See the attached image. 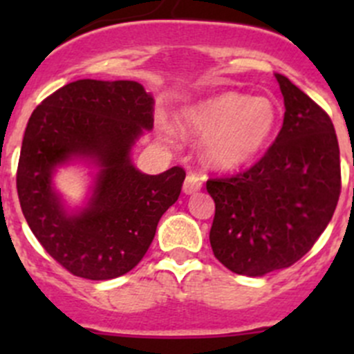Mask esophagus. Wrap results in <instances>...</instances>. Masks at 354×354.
Here are the masks:
<instances>
[{
  "label": "esophagus",
  "instance_id": "obj_1",
  "mask_svg": "<svg viewBox=\"0 0 354 354\" xmlns=\"http://www.w3.org/2000/svg\"><path fill=\"white\" fill-rule=\"evenodd\" d=\"M200 188H202V176H200V174H195V173L188 174L187 180H185V185H183L185 194L192 195V194H195V192H198Z\"/></svg>",
  "mask_w": 354,
  "mask_h": 354
}]
</instances>
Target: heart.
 Masks as SVG:
<instances>
[{"instance_id":"heart-1","label":"heart","mask_w":354,"mask_h":354,"mask_svg":"<svg viewBox=\"0 0 354 354\" xmlns=\"http://www.w3.org/2000/svg\"><path fill=\"white\" fill-rule=\"evenodd\" d=\"M277 106L263 95L226 92L185 111V127L203 137V157L217 169L245 166L263 151L277 127Z\"/></svg>"}]
</instances>
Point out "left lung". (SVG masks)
Returning a JSON list of instances; mask_svg holds the SVG:
<instances>
[{"instance_id": "1", "label": "left lung", "mask_w": 354, "mask_h": 354, "mask_svg": "<svg viewBox=\"0 0 354 354\" xmlns=\"http://www.w3.org/2000/svg\"><path fill=\"white\" fill-rule=\"evenodd\" d=\"M284 121L274 144L252 167L207 180L216 203L214 257L241 276L286 269L312 250L341 194V160L329 114L276 73Z\"/></svg>"}]
</instances>
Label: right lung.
Returning a JSON list of instances; mask_svg holds the SVG:
<instances>
[{
    "mask_svg": "<svg viewBox=\"0 0 354 354\" xmlns=\"http://www.w3.org/2000/svg\"><path fill=\"white\" fill-rule=\"evenodd\" d=\"M152 113L154 99L138 82L85 78L48 95L28 120L17 169L20 207L42 248L73 276L130 272L180 197L183 167L151 176L131 164V147L154 127ZM71 156L100 166L91 202L78 214L66 212L50 185L54 167Z\"/></svg>",
    "mask_w": 354,
    "mask_h": 354,
    "instance_id": "right-lung-1",
    "label": "right lung"
}]
</instances>
